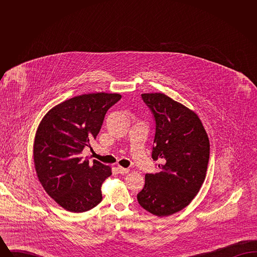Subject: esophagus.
<instances>
[{"label": "esophagus", "mask_w": 257, "mask_h": 257, "mask_svg": "<svg viewBox=\"0 0 257 257\" xmlns=\"http://www.w3.org/2000/svg\"><path fill=\"white\" fill-rule=\"evenodd\" d=\"M116 169H117V171H118V172H119L120 174H125V173H127V172L130 171L129 169H125V168H122V167H120V166L117 167Z\"/></svg>", "instance_id": "esophagus-1"}]
</instances>
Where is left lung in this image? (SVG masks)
<instances>
[{"label": "left lung", "instance_id": "8db88e82", "mask_svg": "<svg viewBox=\"0 0 257 257\" xmlns=\"http://www.w3.org/2000/svg\"><path fill=\"white\" fill-rule=\"evenodd\" d=\"M154 115L152 159L159 172L147 173L138 194L140 205L149 213L167 217L188 206L204 182L210 144L195 111L163 93H143Z\"/></svg>", "mask_w": 257, "mask_h": 257}]
</instances>
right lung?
I'll return each instance as SVG.
<instances>
[{"label": "right lung", "instance_id": "obj_1", "mask_svg": "<svg viewBox=\"0 0 257 257\" xmlns=\"http://www.w3.org/2000/svg\"><path fill=\"white\" fill-rule=\"evenodd\" d=\"M120 98L105 92L75 96L52 108L38 125L34 144L38 180L69 212H86L102 200L101 186L111 170L97 160L90 164L81 154L96 138L107 110Z\"/></svg>", "mask_w": 257, "mask_h": 257}]
</instances>
